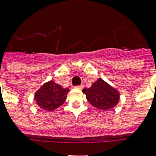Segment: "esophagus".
Here are the masks:
<instances>
[{
    "mask_svg": "<svg viewBox=\"0 0 156 156\" xmlns=\"http://www.w3.org/2000/svg\"><path fill=\"white\" fill-rule=\"evenodd\" d=\"M83 87H84V86H83V84L80 86H77V87H75V88H77V89H79V90H82Z\"/></svg>",
    "mask_w": 156,
    "mask_h": 156,
    "instance_id": "1",
    "label": "esophagus"
}]
</instances>
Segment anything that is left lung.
I'll use <instances>...</instances> for the list:
<instances>
[{"mask_svg":"<svg viewBox=\"0 0 156 156\" xmlns=\"http://www.w3.org/2000/svg\"><path fill=\"white\" fill-rule=\"evenodd\" d=\"M83 92L92 106L103 111L116 107L120 101V92L102 78H98L90 88L83 89Z\"/></svg>","mask_w":156,"mask_h":156,"instance_id":"8db88e82","label":"left lung"}]
</instances>
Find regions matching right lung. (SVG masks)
Wrapping results in <instances>:
<instances>
[{
  "label": "right lung",
  "instance_id": "right-lung-1",
  "mask_svg": "<svg viewBox=\"0 0 156 156\" xmlns=\"http://www.w3.org/2000/svg\"><path fill=\"white\" fill-rule=\"evenodd\" d=\"M69 90V88L62 87L53 80H50L35 91L34 99L40 108L52 112L65 103Z\"/></svg>",
  "mask_w": 156,
  "mask_h": 156
}]
</instances>
